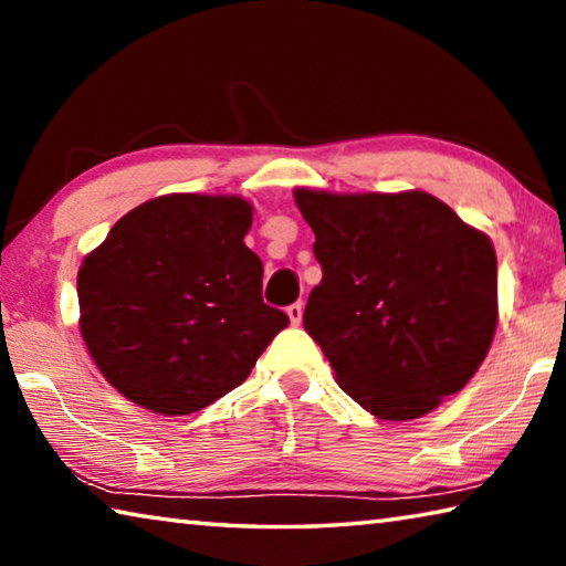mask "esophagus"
Returning <instances> with one entry per match:
<instances>
[{
    "label": "esophagus",
    "instance_id": "esophagus-1",
    "mask_svg": "<svg viewBox=\"0 0 566 566\" xmlns=\"http://www.w3.org/2000/svg\"><path fill=\"white\" fill-rule=\"evenodd\" d=\"M302 312H304V304L302 302H294V304L286 306V314H290L292 324H300L302 322Z\"/></svg>",
    "mask_w": 566,
    "mask_h": 566
}]
</instances>
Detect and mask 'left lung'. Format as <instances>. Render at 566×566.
Segmentation results:
<instances>
[{
    "label": "left lung",
    "instance_id": "left-lung-1",
    "mask_svg": "<svg viewBox=\"0 0 566 566\" xmlns=\"http://www.w3.org/2000/svg\"><path fill=\"white\" fill-rule=\"evenodd\" d=\"M322 282L304 329L339 387L379 419H417L457 395L490 352L496 254L427 191L296 189Z\"/></svg>",
    "mask_w": 566,
    "mask_h": 566
}]
</instances>
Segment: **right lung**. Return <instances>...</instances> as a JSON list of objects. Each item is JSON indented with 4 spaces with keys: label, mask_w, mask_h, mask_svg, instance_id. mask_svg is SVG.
<instances>
[{
    "label": "right lung",
    "mask_w": 566,
    "mask_h": 566,
    "mask_svg": "<svg viewBox=\"0 0 566 566\" xmlns=\"http://www.w3.org/2000/svg\"><path fill=\"white\" fill-rule=\"evenodd\" d=\"M239 197L169 195L109 229L76 280L82 337L114 389L191 415L242 385L290 317L262 300Z\"/></svg>",
    "instance_id": "obj_1"
}]
</instances>
